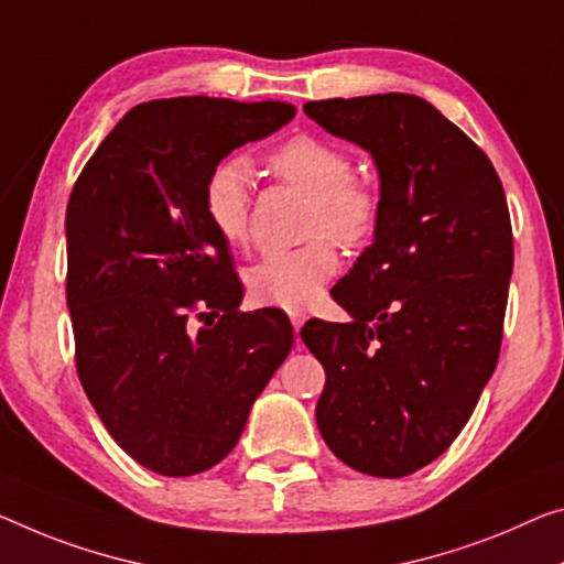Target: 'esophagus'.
Wrapping results in <instances>:
<instances>
[{"label": "esophagus", "instance_id": "34e87169", "mask_svg": "<svg viewBox=\"0 0 564 564\" xmlns=\"http://www.w3.org/2000/svg\"><path fill=\"white\" fill-rule=\"evenodd\" d=\"M290 319H292L294 333H300V330H302V325H305L307 315H305V312H302V310H292V312H290Z\"/></svg>", "mask_w": 564, "mask_h": 564}]
</instances>
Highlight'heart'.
I'll return each mask as SVG.
<instances>
[{"instance_id": "1", "label": "heart", "mask_w": 564, "mask_h": 564, "mask_svg": "<svg viewBox=\"0 0 564 564\" xmlns=\"http://www.w3.org/2000/svg\"><path fill=\"white\" fill-rule=\"evenodd\" d=\"M270 169L310 196L307 237H327L340 247H360L376 231L380 194L352 176V159L315 135H297L270 155ZM252 163L229 155L204 184V214L224 245L245 247L252 219ZM337 272V257L317 239L300 249L270 252L247 270V290L259 305L305 307Z\"/></svg>"}]
</instances>
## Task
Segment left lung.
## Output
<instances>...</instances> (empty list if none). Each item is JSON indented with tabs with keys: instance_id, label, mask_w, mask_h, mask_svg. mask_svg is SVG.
Here are the masks:
<instances>
[{
	"instance_id": "8db88e82",
	"label": "left lung",
	"mask_w": 564,
	"mask_h": 564,
	"mask_svg": "<svg viewBox=\"0 0 564 564\" xmlns=\"http://www.w3.org/2000/svg\"><path fill=\"white\" fill-rule=\"evenodd\" d=\"M380 176L372 245L333 288L352 323L310 319L323 362L315 419L355 471L398 479L454 444L499 360L512 221L479 145L419 95L305 102Z\"/></svg>"
}]
</instances>
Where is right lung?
Instances as JSON below:
<instances>
[{
	"label": "right lung",
	"mask_w": 564,
	"mask_h": 564,
	"mask_svg": "<svg viewBox=\"0 0 564 564\" xmlns=\"http://www.w3.org/2000/svg\"><path fill=\"white\" fill-rule=\"evenodd\" d=\"M292 116L280 100L141 102L73 186L65 234L77 376L116 444L155 474L219 464L292 350L282 310L239 312L229 245L204 214L216 163Z\"/></svg>",
	"instance_id": "add662e5"
}]
</instances>
